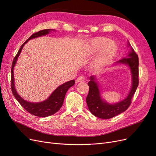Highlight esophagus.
<instances>
[{
	"mask_svg": "<svg viewBox=\"0 0 156 156\" xmlns=\"http://www.w3.org/2000/svg\"><path fill=\"white\" fill-rule=\"evenodd\" d=\"M84 80V77H83V76H80V77H79L77 79H76V82L77 83H79V82H82V81H83Z\"/></svg>",
	"mask_w": 156,
	"mask_h": 156,
	"instance_id": "1",
	"label": "esophagus"
}]
</instances>
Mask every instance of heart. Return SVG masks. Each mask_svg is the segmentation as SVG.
<instances>
[{"instance_id":"obj_1","label":"heart","mask_w":156,"mask_h":156,"mask_svg":"<svg viewBox=\"0 0 156 156\" xmlns=\"http://www.w3.org/2000/svg\"><path fill=\"white\" fill-rule=\"evenodd\" d=\"M89 50L92 53H97L98 56L94 59V67L97 70L102 69L109 64L116 55L117 46L115 43L108 40L105 37H98L89 41Z\"/></svg>"}]
</instances>
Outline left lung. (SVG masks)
I'll use <instances>...</instances> for the list:
<instances>
[{
    "instance_id": "left-lung-1",
    "label": "left lung",
    "mask_w": 156,
    "mask_h": 156,
    "mask_svg": "<svg viewBox=\"0 0 156 156\" xmlns=\"http://www.w3.org/2000/svg\"><path fill=\"white\" fill-rule=\"evenodd\" d=\"M128 45L131 46L129 43ZM116 63L126 64L129 67L132 77L131 90L124 100L115 104H110L101 99L95 77L94 76L90 77V81L88 83L89 92L86 99L87 106L92 114L100 119H109L127 110L131 104L132 97L139 85V58L133 48H131V51L126 58H122Z\"/></svg>"
}]
</instances>
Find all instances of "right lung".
Returning a JSON list of instances; mask_svg holds the SVG:
<instances>
[{"label":"right lung","mask_w":156,"mask_h":156,"mask_svg":"<svg viewBox=\"0 0 156 156\" xmlns=\"http://www.w3.org/2000/svg\"><path fill=\"white\" fill-rule=\"evenodd\" d=\"M51 30L50 29L41 30L31 35L29 38L21 46L20 50L18 51V53L13 58L11 69V88L14 97L16 98L18 102L20 103V104L27 111L29 112L30 114L40 117H46L51 116L60 110V108L62 107L63 105L66 94L68 90L71 87L74 85L75 81L74 80H72V81H69L68 82L61 84V85L59 86L57 88L55 89V90L51 94V96L47 99V100H45L44 101L39 103L29 102L25 100H23L16 92L15 85H14L13 68L17 62L18 56H20L23 46H24V45L30 39L48 34Z\"/></svg>","instance_id":"1"}]
</instances>
